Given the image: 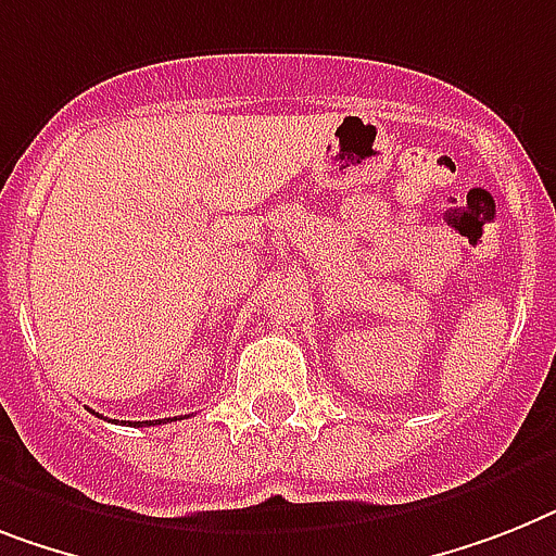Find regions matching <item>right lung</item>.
<instances>
[{
  "instance_id": "add662e5",
  "label": "right lung",
  "mask_w": 556,
  "mask_h": 556,
  "mask_svg": "<svg viewBox=\"0 0 556 556\" xmlns=\"http://www.w3.org/2000/svg\"><path fill=\"white\" fill-rule=\"evenodd\" d=\"M159 426V424H164V420H141V424L139 426ZM132 426H136V424H132Z\"/></svg>"
}]
</instances>
